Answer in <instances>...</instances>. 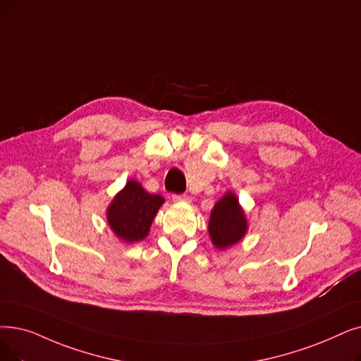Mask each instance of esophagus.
I'll use <instances>...</instances> for the list:
<instances>
[{
  "instance_id": "esophagus-1",
  "label": "esophagus",
  "mask_w": 361,
  "mask_h": 361,
  "mask_svg": "<svg viewBox=\"0 0 361 361\" xmlns=\"http://www.w3.org/2000/svg\"><path fill=\"white\" fill-rule=\"evenodd\" d=\"M172 202L180 203V202H190V197L187 195H172Z\"/></svg>"
}]
</instances>
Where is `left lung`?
<instances>
[{
  "label": "left lung",
  "instance_id": "8db88e82",
  "mask_svg": "<svg viewBox=\"0 0 361 361\" xmlns=\"http://www.w3.org/2000/svg\"><path fill=\"white\" fill-rule=\"evenodd\" d=\"M247 227V218L239 197L231 190L226 192L211 211L208 233L212 245L218 250H226L245 238Z\"/></svg>",
  "mask_w": 361,
  "mask_h": 361
}]
</instances>
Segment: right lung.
Returning a JSON list of instances; mask_svg holds the SVG:
<instances>
[{"mask_svg":"<svg viewBox=\"0 0 361 361\" xmlns=\"http://www.w3.org/2000/svg\"><path fill=\"white\" fill-rule=\"evenodd\" d=\"M159 195L147 193L137 180H128L106 211L107 224L123 243H135L147 238L150 226L164 205Z\"/></svg>","mask_w":361,"mask_h":361,"instance_id":"obj_1","label":"right lung"}]
</instances>
